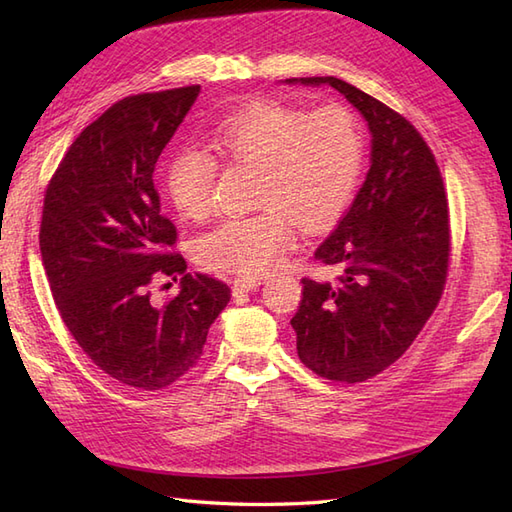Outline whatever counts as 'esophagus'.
Segmentation results:
<instances>
[{"instance_id":"1","label":"esophagus","mask_w":512,"mask_h":512,"mask_svg":"<svg viewBox=\"0 0 512 512\" xmlns=\"http://www.w3.org/2000/svg\"><path fill=\"white\" fill-rule=\"evenodd\" d=\"M260 286V278H234L232 282V293L234 295H243V293H249L254 291Z\"/></svg>"}]
</instances>
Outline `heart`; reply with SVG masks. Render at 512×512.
<instances>
[{
  "label": "heart",
  "instance_id": "b5f03b06",
  "mask_svg": "<svg viewBox=\"0 0 512 512\" xmlns=\"http://www.w3.org/2000/svg\"><path fill=\"white\" fill-rule=\"evenodd\" d=\"M210 147L236 165L258 167L254 215L223 219L197 241L210 269L258 278L278 267L306 232L332 226L350 206L363 169V136L345 106L308 112L280 102H256L223 119ZM215 165L197 149H180L162 165V186L186 221H202L213 206Z\"/></svg>",
  "mask_w": 512,
  "mask_h": 512
}]
</instances>
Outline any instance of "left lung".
<instances>
[{
  "label": "left lung",
  "instance_id": "left-lung-1",
  "mask_svg": "<svg viewBox=\"0 0 512 512\" xmlns=\"http://www.w3.org/2000/svg\"><path fill=\"white\" fill-rule=\"evenodd\" d=\"M284 82L332 86L371 132L367 178L315 252L341 276L336 282L304 278L291 319L308 369L334 382H365L413 345L441 299L450 263L441 171L413 123L376 97L332 76Z\"/></svg>",
  "mask_w": 512,
  "mask_h": 512
}]
</instances>
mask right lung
Returning <instances> with one entry per match:
<instances>
[{
	"label": "right lung",
	"mask_w": 512,
	"mask_h": 512,
	"mask_svg": "<svg viewBox=\"0 0 512 512\" xmlns=\"http://www.w3.org/2000/svg\"><path fill=\"white\" fill-rule=\"evenodd\" d=\"M199 86L121 99L86 126L47 186L41 258L58 313L93 363L121 384L158 391L202 358L230 289L186 273L169 247L176 226L160 213L154 167ZM181 278L162 307L148 284Z\"/></svg>",
	"instance_id": "obj_1"
}]
</instances>
